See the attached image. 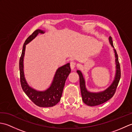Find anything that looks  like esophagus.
<instances>
[{"label":"esophagus","instance_id":"1","mask_svg":"<svg viewBox=\"0 0 132 132\" xmlns=\"http://www.w3.org/2000/svg\"><path fill=\"white\" fill-rule=\"evenodd\" d=\"M76 62L74 61H71L70 62V68L71 70H74V68H75V66H76Z\"/></svg>","mask_w":132,"mask_h":132}]
</instances>
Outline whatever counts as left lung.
<instances>
[{"label":"left lung","mask_w":132,"mask_h":132,"mask_svg":"<svg viewBox=\"0 0 132 132\" xmlns=\"http://www.w3.org/2000/svg\"><path fill=\"white\" fill-rule=\"evenodd\" d=\"M109 43H110L112 46L113 47L112 38L109 37ZM114 53H115L116 57V73L114 78V80L112 84L109 87L103 92H98V93H94V92H88L86 88L85 79L83 77V75L79 70H78L77 72L79 75V81H80V87L82 94V100L83 102L89 106H96L107 102L112 97H113L116 91V89L119 83V81L121 78V69H120V65L119 62L118 55L116 52V49H114Z\"/></svg>","instance_id":"1"}]
</instances>
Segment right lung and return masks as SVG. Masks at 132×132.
<instances>
[{
  "label": "right lung",
  "mask_w": 132,
  "mask_h": 132,
  "mask_svg": "<svg viewBox=\"0 0 132 132\" xmlns=\"http://www.w3.org/2000/svg\"><path fill=\"white\" fill-rule=\"evenodd\" d=\"M44 33L42 30H36L25 41L19 61L20 77L22 89L32 102L41 107H50L56 105L60 101L66 80L70 73L71 69L69 63L58 68L55 72L52 85L46 91H37L28 86L25 79L23 71V59L26 45L34 39L38 33Z\"/></svg>",
  "instance_id": "1"
}]
</instances>
